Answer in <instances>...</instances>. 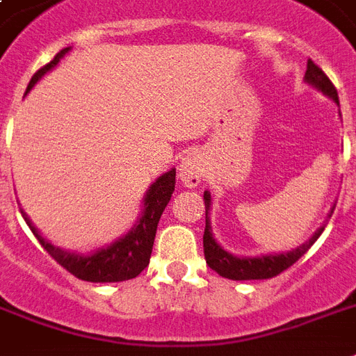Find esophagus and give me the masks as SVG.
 Instances as JSON below:
<instances>
[{"instance_id": "obj_1", "label": "esophagus", "mask_w": 356, "mask_h": 356, "mask_svg": "<svg viewBox=\"0 0 356 356\" xmlns=\"http://www.w3.org/2000/svg\"><path fill=\"white\" fill-rule=\"evenodd\" d=\"M177 172L179 179L183 181L184 186L195 188L201 183V177H203V162H201V156L197 153H186L183 156V161L179 162Z\"/></svg>"}]
</instances>
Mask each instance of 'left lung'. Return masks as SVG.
Instances as JSON below:
<instances>
[{
  "label": "left lung",
  "instance_id": "8db88e82",
  "mask_svg": "<svg viewBox=\"0 0 356 356\" xmlns=\"http://www.w3.org/2000/svg\"><path fill=\"white\" fill-rule=\"evenodd\" d=\"M305 83L312 86V88H316L318 92H321L323 96L332 99V102L337 103L338 107H340V102H338V92L337 88H334V85H332L331 79L321 72V68H318L310 58H309V63H307V72H305ZM203 200H205V234H203V249H205L207 264L211 266L214 271H218L222 277H225V279H233V281L271 279V277L279 275L281 271L290 268L293 262H298V260L301 259L307 251H309L310 245H312V243L320 238V234L323 233L325 223L329 222V220H325L323 225H321V227L318 229V231H316V233L307 240V242L298 245V248L290 249V251H281V253H266V254H259V257H236V254L225 251V249L218 243L214 234H212V227H211L212 195L209 190H205ZM334 207H337V203L332 205L331 212L327 214V218L332 216Z\"/></svg>",
  "mask_w": 356,
  "mask_h": 356
}]
</instances>
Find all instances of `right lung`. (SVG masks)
Returning <instances> with one entry per match:
<instances>
[{
    "instance_id": "1",
    "label": "right lung",
    "mask_w": 356,
    "mask_h": 356,
    "mask_svg": "<svg viewBox=\"0 0 356 356\" xmlns=\"http://www.w3.org/2000/svg\"><path fill=\"white\" fill-rule=\"evenodd\" d=\"M70 51H72V46L64 47L63 51H58L55 55L51 63L38 70L31 77L25 96ZM173 190H175V168H172L170 172L162 173L161 177L155 179V183L147 188L144 200H142V209H140L142 212H140L136 223L129 229L127 233L116 238L114 242L107 243V245L92 249L88 253L58 248V245L49 242L47 238L42 236L40 231L35 227V223L31 222L24 209H22V216H24L25 223L33 231V234L38 238L42 248L46 249L47 253L51 254L63 268H66L72 275H75L81 281L88 282H120L134 279L145 266L149 264L156 225H159L162 212L172 200Z\"/></svg>"
}]
</instances>
